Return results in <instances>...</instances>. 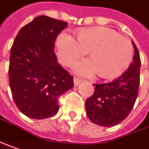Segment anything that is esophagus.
<instances>
[{"mask_svg":"<svg viewBox=\"0 0 149 149\" xmlns=\"http://www.w3.org/2000/svg\"><path fill=\"white\" fill-rule=\"evenodd\" d=\"M73 81H74V85L75 86H77L80 82L81 81V80L80 78L77 77H74V79H73Z\"/></svg>","mask_w":149,"mask_h":149,"instance_id":"34e87169","label":"esophagus"}]
</instances>
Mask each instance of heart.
I'll use <instances>...</instances> for the list:
<instances>
[{
    "mask_svg": "<svg viewBox=\"0 0 149 149\" xmlns=\"http://www.w3.org/2000/svg\"><path fill=\"white\" fill-rule=\"evenodd\" d=\"M77 40L67 32H62L55 42L56 52L60 62L66 67L74 64L88 51L91 58L75 65V71L81 75H98L113 79L122 75L133 60L132 42L112 29L93 27L80 30Z\"/></svg>",
    "mask_w": 149,
    "mask_h": 149,
    "instance_id": "1",
    "label": "heart"
}]
</instances>
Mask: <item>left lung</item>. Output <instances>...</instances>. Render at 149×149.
I'll use <instances>...</instances> for the list:
<instances>
[{"mask_svg": "<svg viewBox=\"0 0 149 149\" xmlns=\"http://www.w3.org/2000/svg\"><path fill=\"white\" fill-rule=\"evenodd\" d=\"M135 54L129 68L116 80L94 83V93L86 102L88 118L99 126L112 127L123 122L132 111L140 83V56L133 42Z\"/></svg>", "mask_w": 149, "mask_h": 149, "instance_id": "8db88e82", "label": "left lung"}]
</instances>
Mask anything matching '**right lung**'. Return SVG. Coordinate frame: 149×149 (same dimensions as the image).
Returning a JSON list of instances; mask_svg holds the SVG:
<instances>
[{
    "instance_id": "1",
    "label": "right lung",
    "mask_w": 149,
    "mask_h": 149,
    "mask_svg": "<svg viewBox=\"0 0 149 149\" xmlns=\"http://www.w3.org/2000/svg\"><path fill=\"white\" fill-rule=\"evenodd\" d=\"M68 22L40 16L25 25L10 48L9 84L16 107L28 118L54 116L57 98L72 88L73 77L57 62L55 42Z\"/></svg>"
}]
</instances>
